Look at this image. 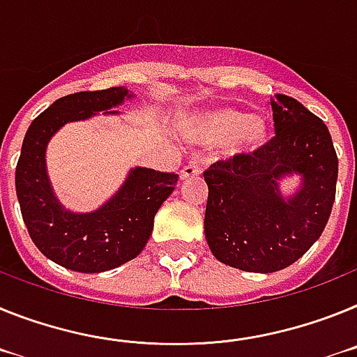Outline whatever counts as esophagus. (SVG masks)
I'll use <instances>...</instances> for the list:
<instances>
[{
	"label": "esophagus",
	"instance_id": "34e87169",
	"mask_svg": "<svg viewBox=\"0 0 357 357\" xmlns=\"http://www.w3.org/2000/svg\"><path fill=\"white\" fill-rule=\"evenodd\" d=\"M201 174V167L197 165V161H192L188 165H185L181 169V179H190V178H197Z\"/></svg>",
	"mask_w": 357,
	"mask_h": 357
}]
</instances>
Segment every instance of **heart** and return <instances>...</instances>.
Here are the masks:
<instances>
[{
  "label": "heart",
  "instance_id": "heart-1",
  "mask_svg": "<svg viewBox=\"0 0 357 357\" xmlns=\"http://www.w3.org/2000/svg\"><path fill=\"white\" fill-rule=\"evenodd\" d=\"M181 131L194 144H219L228 158L259 153L273 138V126L266 116L248 114L237 107H215L192 114L181 122Z\"/></svg>",
  "mask_w": 357,
  "mask_h": 357
}]
</instances>
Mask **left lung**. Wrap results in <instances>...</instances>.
Instances as JSON below:
<instances>
[{
  "label": "left lung",
  "instance_id": "left-lung-1",
  "mask_svg": "<svg viewBox=\"0 0 357 357\" xmlns=\"http://www.w3.org/2000/svg\"><path fill=\"white\" fill-rule=\"evenodd\" d=\"M277 136L250 156L204 172V235L219 262L250 273L287 268L320 238L336 197L337 156L324 120L298 100L271 98ZM298 175L284 197L282 178Z\"/></svg>",
  "mask_w": 357,
  "mask_h": 357
}]
</instances>
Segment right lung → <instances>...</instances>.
I'll use <instances>...</instances> for the list:
<instances>
[{"label": "right lung", "instance_id": "right-lung-1", "mask_svg": "<svg viewBox=\"0 0 357 357\" xmlns=\"http://www.w3.org/2000/svg\"><path fill=\"white\" fill-rule=\"evenodd\" d=\"M131 98L135 95L123 86L73 93L43 111L24 135L15 167L21 215L39 252L66 269L109 271L140 255L153 234L154 215L178 183V174L135 167L93 212H71L55 196L46 170V147L55 132L98 113L120 114L113 109Z\"/></svg>", "mask_w": 357, "mask_h": 357}]
</instances>
